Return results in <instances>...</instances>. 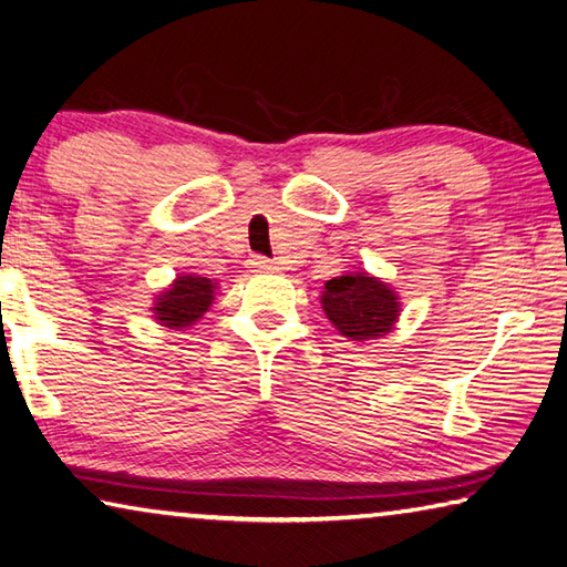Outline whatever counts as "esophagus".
<instances>
[{"mask_svg":"<svg viewBox=\"0 0 567 567\" xmlns=\"http://www.w3.org/2000/svg\"><path fill=\"white\" fill-rule=\"evenodd\" d=\"M248 266L254 268V271H278V268H281L276 261H271V258H266V256H254L248 261Z\"/></svg>","mask_w":567,"mask_h":567,"instance_id":"34e87169","label":"esophagus"}]
</instances>
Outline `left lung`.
<instances>
[{
	"label": "left lung",
	"mask_w": 567,
	"mask_h": 567,
	"mask_svg": "<svg viewBox=\"0 0 567 567\" xmlns=\"http://www.w3.org/2000/svg\"><path fill=\"white\" fill-rule=\"evenodd\" d=\"M321 309L349 341L384 337L394 329L402 311L392 286L367 271H349L327 281L321 291Z\"/></svg>",
	"instance_id": "obj_1"
}]
</instances>
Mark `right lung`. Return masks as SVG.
<instances>
[{
    "mask_svg": "<svg viewBox=\"0 0 567 567\" xmlns=\"http://www.w3.org/2000/svg\"><path fill=\"white\" fill-rule=\"evenodd\" d=\"M216 284L206 276L185 274L171 284V289L157 293L153 303L155 321L165 329L183 331L196 323L210 309Z\"/></svg>",
    "mask_w": 567,
    "mask_h": 567,
    "instance_id": "1",
    "label": "right lung"
}]
</instances>
